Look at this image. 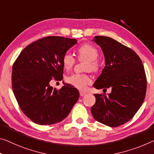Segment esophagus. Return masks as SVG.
Masks as SVG:
<instances>
[{"mask_svg": "<svg viewBox=\"0 0 154 154\" xmlns=\"http://www.w3.org/2000/svg\"><path fill=\"white\" fill-rule=\"evenodd\" d=\"M79 94H80V96H82V97H83V96H84L85 94H86V93L85 92H83V91H80L79 92Z\"/></svg>", "mask_w": 154, "mask_h": 154, "instance_id": "esophagus-1", "label": "esophagus"}]
</instances>
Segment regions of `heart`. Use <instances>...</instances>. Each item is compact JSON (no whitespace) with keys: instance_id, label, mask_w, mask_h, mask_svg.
<instances>
[{"instance_id":"1","label":"heart","mask_w":154,"mask_h":154,"mask_svg":"<svg viewBox=\"0 0 154 154\" xmlns=\"http://www.w3.org/2000/svg\"><path fill=\"white\" fill-rule=\"evenodd\" d=\"M76 53L79 60H86L84 70L86 71H96L99 68V62L97 60L99 56L98 50L91 45L85 44L77 48ZM64 69L71 70L75 63V59L70 53H66L62 59ZM66 82L78 89L84 90L88 85L91 83L92 80L89 75L86 74H72L66 77Z\"/></svg>"}]
</instances>
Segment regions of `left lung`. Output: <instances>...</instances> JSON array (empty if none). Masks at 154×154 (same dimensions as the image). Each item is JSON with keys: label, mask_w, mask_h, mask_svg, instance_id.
Returning a JSON list of instances; mask_svg holds the SVG:
<instances>
[{"label": "left lung", "mask_w": 154, "mask_h": 154, "mask_svg": "<svg viewBox=\"0 0 154 154\" xmlns=\"http://www.w3.org/2000/svg\"><path fill=\"white\" fill-rule=\"evenodd\" d=\"M92 41L101 48L106 62L93 86L110 88L112 92L108 96L94 94L91 113L99 123L120 126L132 119L145 99L147 79L142 61L132 49L111 38L95 36Z\"/></svg>", "instance_id": "8db88e82"}]
</instances>
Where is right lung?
I'll return each instance as SVG.
<instances>
[{"mask_svg":"<svg viewBox=\"0 0 154 154\" xmlns=\"http://www.w3.org/2000/svg\"><path fill=\"white\" fill-rule=\"evenodd\" d=\"M77 40L48 36L29 45L12 67L14 94L21 110L33 123L52 125L64 120L79 97V90L68 84L60 90L50 86L63 79V55Z\"/></svg>","mask_w":154,"mask_h":154,"instance_id":"add662e5","label":"right lung"}]
</instances>
